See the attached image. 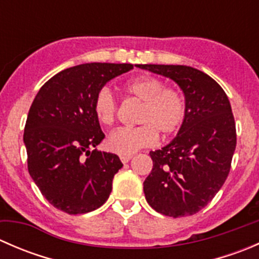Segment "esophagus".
Returning <instances> with one entry per match:
<instances>
[{
	"label": "esophagus",
	"instance_id": "esophagus-1",
	"mask_svg": "<svg viewBox=\"0 0 259 259\" xmlns=\"http://www.w3.org/2000/svg\"><path fill=\"white\" fill-rule=\"evenodd\" d=\"M132 158H133V155H120V160H121L124 164L127 163V161H129Z\"/></svg>",
	"mask_w": 259,
	"mask_h": 259
}]
</instances>
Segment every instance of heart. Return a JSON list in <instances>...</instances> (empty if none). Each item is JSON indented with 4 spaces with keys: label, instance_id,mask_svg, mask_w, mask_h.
I'll list each match as a JSON object with an SVG mask.
<instances>
[{
    "label": "heart",
    "instance_id": "b5f03b06",
    "mask_svg": "<svg viewBox=\"0 0 259 259\" xmlns=\"http://www.w3.org/2000/svg\"><path fill=\"white\" fill-rule=\"evenodd\" d=\"M122 90L142 106L135 127H120L109 135L106 144L114 153L132 155L143 148L154 145L158 133L170 137L178 133L187 120V103L179 90L166 88L163 80L154 76H140L122 86ZM93 110L100 124L111 125L119 111L116 100L108 88H101L93 101Z\"/></svg>",
    "mask_w": 259,
    "mask_h": 259
}]
</instances>
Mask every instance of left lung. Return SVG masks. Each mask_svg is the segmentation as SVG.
<instances>
[{
	"label": "left lung",
	"instance_id": "8db88e82",
	"mask_svg": "<svg viewBox=\"0 0 259 259\" xmlns=\"http://www.w3.org/2000/svg\"><path fill=\"white\" fill-rule=\"evenodd\" d=\"M170 77L182 88L187 120L170 144L150 151L153 169L144 182L146 202L164 215L180 218L202 210L231 170L236 122L223 89L209 75L183 65H139Z\"/></svg>",
	"mask_w": 259,
	"mask_h": 259
}]
</instances>
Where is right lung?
I'll list each match as a JSON object with an SVG mask.
<instances>
[{"label":"right lung","mask_w":259,"mask_h":259,"mask_svg":"<svg viewBox=\"0 0 259 259\" xmlns=\"http://www.w3.org/2000/svg\"><path fill=\"white\" fill-rule=\"evenodd\" d=\"M133 67L106 62L77 65L52 76L36 95L23 133L27 168L57 209L83 214L108 200L122 163L115 154L96 149L105 135L93 101L109 80Z\"/></svg>","instance_id":"add662e5"}]
</instances>
